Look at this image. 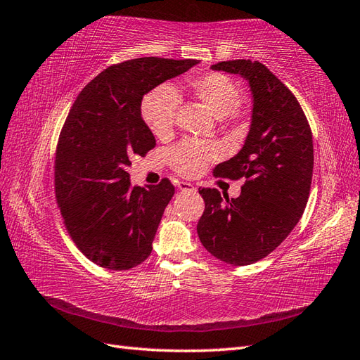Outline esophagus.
<instances>
[{"label": "esophagus", "instance_id": "1", "mask_svg": "<svg viewBox=\"0 0 360 360\" xmlns=\"http://www.w3.org/2000/svg\"><path fill=\"white\" fill-rule=\"evenodd\" d=\"M178 188L182 190V192H195L196 187L193 184H190V182H179Z\"/></svg>", "mask_w": 360, "mask_h": 360}]
</instances>
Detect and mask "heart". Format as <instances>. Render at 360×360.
I'll list each match as a JSON object with an SVG mask.
<instances>
[{"instance_id":"obj_1","label":"heart","mask_w":360,"mask_h":360,"mask_svg":"<svg viewBox=\"0 0 360 360\" xmlns=\"http://www.w3.org/2000/svg\"><path fill=\"white\" fill-rule=\"evenodd\" d=\"M187 91L217 119H232L238 112L240 89L224 74L210 72L190 77L187 79ZM179 102V94L170 85H159L145 94L141 106L142 117L151 133L159 139L173 133ZM215 156L217 147L213 143L184 141L172 150L170 162L178 173L195 176Z\"/></svg>"}]
</instances>
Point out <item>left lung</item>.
<instances>
[{
    "mask_svg": "<svg viewBox=\"0 0 360 360\" xmlns=\"http://www.w3.org/2000/svg\"><path fill=\"white\" fill-rule=\"evenodd\" d=\"M213 71L249 82L252 120L243 148L213 174L246 182L238 198L200 188L205 210L198 236L207 252L232 266L252 264L278 248L307 207L314 148L307 116L295 96L259 62L231 60Z\"/></svg>",
    "mask_w": 360,
    "mask_h": 360,
    "instance_id": "1",
    "label": "left lung"
}]
</instances>
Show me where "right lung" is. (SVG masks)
<instances>
[{"label":"right lung","mask_w":360,"mask_h":360,"mask_svg":"<svg viewBox=\"0 0 360 360\" xmlns=\"http://www.w3.org/2000/svg\"><path fill=\"white\" fill-rule=\"evenodd\" d=\"M200 60L143 57L106 68L75 98L57 145L56 196L65 226L85 257L111 271L148 258L164 210L168 179L131 186L128 168L156 139L142 119L143 96Z\"/></svg>","instance_id":"1"}]
</instances>
